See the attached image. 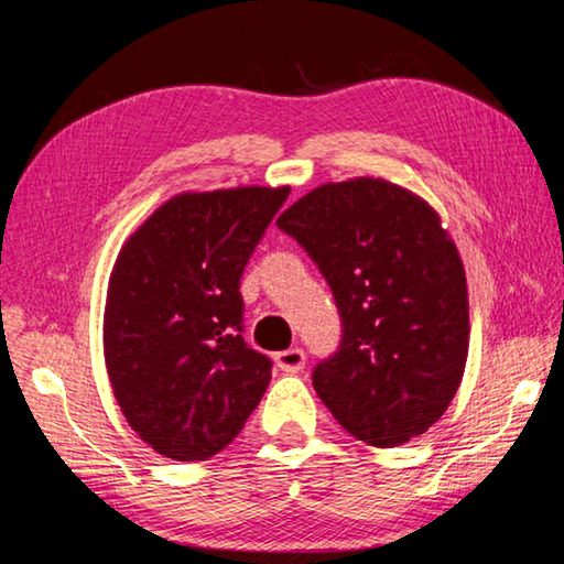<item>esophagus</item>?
Masks as SVG:
<instances>
[{"label": "esophagus", "instance_id": "34e87169", "mask_svg": "<svg viewBox=\"0 0 564 564\" xmlns=\"http://www.w3.org/2000/svg\"><path fill=\"white\" fill-rule=\"evenodd\" d=\"M275 366H279L283 373H299L305 366V352L301 348H289L275 352Z\"/></svg>", "mask_w": 564, "mask_h": 564}]
</instances>
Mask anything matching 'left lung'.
Returning a JSON list of instances; mask_svg holds the SVG:
<instances>
[{"instance_id": "left-lung-1", "label": "left lung", "mask_w": 564, "mask_h": 564, "mask_svg": "<svg viewBox=\"0 0 564 564\" xmlns=\"http://www.w3.org/2000/svg\"><path fill=\"white\" fill-rule=\"evenodd\" d=\"M328 281L340 346L313 368L333 417L376 447L441 420L463 380L470 318L460 253L435 208L386 178L323 184L279 216Z\"/></svg>"}]
</instances>
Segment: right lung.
Wrapping results in <instances>:
<instances>
[{
    "mask_svg": "<svg viewBox=\"0 0 564 564\" xmlns=\"http://www.w3.org/2000/svg\"><path fill=\"white\" fill-rule=\"evenodd\" d=\"M289 186L178 194L129 236L104 311L113 398L141 441L206 460L241 433L271 358L246 346L241 275Z\"/></svg>",
    "mask_w": 564,
    "mask_h": 564,
    "instance_id": "right-lung-1",
    "label": "right lung"
}]
</instances>
